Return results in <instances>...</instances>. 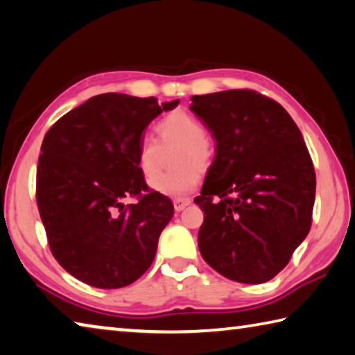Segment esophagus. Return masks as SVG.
<instances>
[{"mask_svg": "<svg viewBox=\"0 0 355 355\" xmlns=\"http://www.w3.org/2000/svg\"><path fill=\"white\" fill-rule=\"evenodd\" d=\"M191 205V198H184V197H177L173 198V208H175L177 212L183 211L186 206Z\"/></svg>", "mask_w": 355, "mask_h": 355, "instance_id": "1", "label": "esophagus"}]
</instances>
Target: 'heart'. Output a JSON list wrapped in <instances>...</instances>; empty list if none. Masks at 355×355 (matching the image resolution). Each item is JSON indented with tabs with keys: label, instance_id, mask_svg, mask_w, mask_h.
Instances as JSON below:
<instances>
[{
	"label": "heart",
	"instance_id": "obj_1",
	"mask_svg": "<svg viewBox=\"0 0 355 355\" xmlns=\"http://www.w3.org/2000/svg\"><path fill=\"white\" fill-rule=\"evenodd\" d=\"M155 130L159 144L152 138H144L139 143L137 152L138 169L147 182L150 180L152 189L159 194L171 197L188 194L197 186L202 171L208 169L214 158V149L211 141L205 137L203 124L191 113L175 110L159 119ZM172 145L179 146L174 157L176 169L159 176L157 173L162 166V149Z\"/></svg>",
	"mask_w": 355,
	"mask_h": 355
}]
</instances>
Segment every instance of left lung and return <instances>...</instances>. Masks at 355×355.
Instances as JSON below:
<instances>
[{
    "label": "left lung",
    "instance_id": "left-lung-1",
    "mask_svg": "<svg viewBox=\"0 0 355 355\" xmlns=\"http://www.w3.org/2000/svg\"><path fill=\"white\" fill-rule=\"evenodd\" d=\"M191 112L216 139L194 202L198 250L225 278L262 284L284 268L312 225L315 171L298 125L253 89L192 96Z\"/></svg>",
    "mask_w": 355,
    "mask_h": 355
}]
</instances>
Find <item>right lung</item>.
<instances>
[{"label":"right lung","mask_w":355,"mask_h":355,"mask_svg":"<svg viewBox=\"0 0 355 355\" xmlns=\"http://www.w3.org/2000/svg\"><path fill=\"white\" fill-rule=\"evenodd\" d=\"M178 99L105 93L63 114L43 138L37 206L57 262L88 286L121 288L150 267L173 205L150 192L137 152L146 127ZM138 196L124 205L121 200Z\"/></svg>","instance_id":"1"}]
</instances>
